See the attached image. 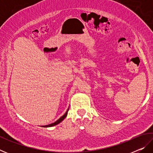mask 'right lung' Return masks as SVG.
I'll list each match as a JSON object with an SVG mask.
<instances>
[{
	"mask_svg": "<svg viewBox=\"0 0 153 153\" xmlns=\"http://www.w3.org/2000/svg\"><path fill=\"white\" fill-rule=\"evenodd\" d=\"M68 111H69V108H68V109L67 110L66 113H65L64 115H63V116H62V117H61L60 118H59L57 121H56L55 122H54V123H53L49 124V125H46V126H42V127H45V128H48V127H53V126H54L57 125V124H59V123H61V121H63V120H64V119L67 117V113H68Z\"/></svg>",
	"mask_w": 153,
	"mask_h": 153,
	"instance_id": "add662e5",
	"label": "right lung"
}]
</instances>
